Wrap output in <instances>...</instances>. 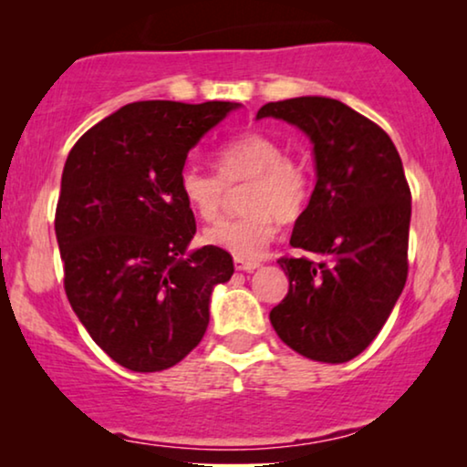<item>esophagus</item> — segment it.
Masks as SVG:
<instances>
[{
    "label": "esophagus",
    "instance_id": "34e87169",
    "mask_svg": "<svg viewBox=\"0 0 467 467\" xmlns=\"http://www.w3.org/2000/svg\"><path fill=\"white\" fill-rule=\"evenodd\" d=\"M234 265L235 270H242V272H253L259 267V261H251V259H242V257H235L234 259Z\"/></svg>",
    "mask_w": 467,
    "mask_h": 467
}]
</instances>
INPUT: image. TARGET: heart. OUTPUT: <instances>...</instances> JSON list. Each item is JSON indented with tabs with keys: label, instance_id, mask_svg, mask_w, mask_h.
Wrapping results in <instances>:
<instances>
[{
	"label": "heart",
	"instance_id": "1",
	"mask_svg": "<svg viewBox=\"0 0 467 467\" xmlns=\"http://www.w3.org/2000/svg\"><path fill=\"white\" fill-rule=\"evenodd\" d=\"M214 174L187 163L178 174L184 203L202 221L214 223L227 202V189L244 184V213L206 232V242L242 259H257L278 232V221L293 223L308 206L310 178L285 155L283 144L264 131H248L214 152Z\"/></svg>",
	"mask_w": 467,
	"mask_h": 467
}]
</instances>
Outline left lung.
<instances>
[{"instance_id":"obj_1","label":"left lung","mask_w":467,"mask_h":467,"mask_svg":"<svg viewBox=\"0 0 467 467\" xmlns=\"http://www.w3.org/2000/svg\"><path fill=\"white\" fill-rule=\"evenodd\" d=\"M297 125L315 144L317 184L278 259L289 293L270 312L296 353L344 363L387 323L408 278L410 187L400 152L374 120L329 98L270 101L257 119Z\"/></svg>"}]
</instances>
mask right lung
Instances as JSON below:
<instances>
[{"mask_svg": "<svg viewBox=\"0 0 467 467\" xmlns=\"http://www.w3.org/2000/svg\"><path fill=\"white\" fill-rule=\"evenodd\" d=\"M232 101H136L82 133L61 176L55 234L63 286L104 353L133 372L182 361L206 334L213 286L234 274L178 191L189 150Z\"/></svg>", "mask_w": 467, "mask_h": 467, "instance_id": "obj_1", "label": "right lung"}]
</instances>
